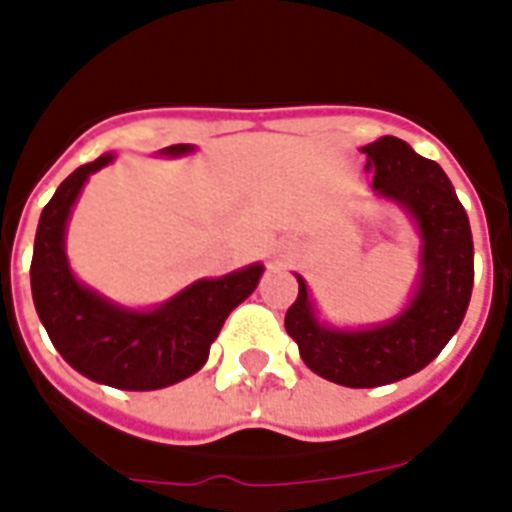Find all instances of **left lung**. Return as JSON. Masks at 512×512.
Wrapping results in <instances>:
<instances>
[{
  "mask_svg": "<svg viewBox=\"0 0 512 512\" xmlns=\"http://www.w3.org/2000/svg\"><path fill=\"white\" fill-rule=\"evenodd\" d=\"M361 151L377 196L401 204L420 231V279L409 305L388 324L335 329L316 319L308 284L297 276L287 335L311 372L345 388H377L425 369L460 329L473 292V233L446 172L393 135Z\"/></svg>",
  "mask_w": 512,
  "mask_h": 512,
  "instance_id": "8db88e82",
  "label": "left lung"
}]
</instances>
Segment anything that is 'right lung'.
<instances>
[{
  "label": "right lung",
  "mask_w": 512,
  "mask_h": 512,
  "mask_svg": "<svg viewBox=\"0 0 512 512\" xmlns=\"http://www.w3.org/2000/svg\"><path fill=\"white\" fill-rule=\"evenodd\" d=\"M193 146L164 148L167 156ZM114 162L98 156L58 185L39 217L31 257V295L52 345L76 372L119 390H159L204 366L228 313L255 292L263 265L220 279H199L154 311H130L76 281L66 257V223L92 172Z\"/></svg>",
  "instance_id": "add662e5"
}]
</instances>
